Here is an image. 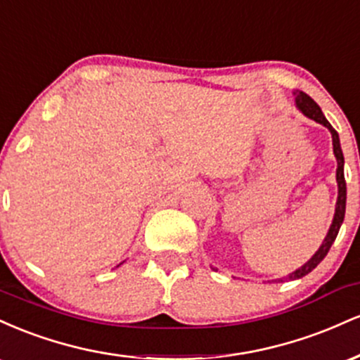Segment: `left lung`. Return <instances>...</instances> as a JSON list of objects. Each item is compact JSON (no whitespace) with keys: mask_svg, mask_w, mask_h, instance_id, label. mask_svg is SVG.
Wrapping results in <instances>:
<instances>
[{"mask_svg":"<svg viewBox=\"0 0 360 360\" xmlns=\"http://www.w3.org/2000/svg\"><path fill=\"white\" fill-rule=\"evenodd\" d=\"M295 103H296V108H298L301 113L304 115V117H308L309 120H313V122L320 123V125L326 127L330 130V134H332V143H333V154H335V159H337V186H338V196H337V205H335V214H333V220H332V225H330L328 229V233H326V237L323 238V242H321L320 249H318L315 254L311 255V259L308 260V262H304L303 266L298 267L295 272H291V274L286 276V278H279V279H274L278 281V283H283L284 279H289V281H295V279H301L303 276H307L308 272H311L318 264L321 262V260L325 259V255L328 254L330 247H332V243L335 242L337 235H338V230H340L342 223H344V217H345V201H347V184H345V176H344V154H342V147H340V139H338V134L337 130L333 128L332 125L328 123V120L325 118L323 111H321L320 106L316 105L315 101L311 100V98L308 96L307 93H303V91H298L296 89L295 93ZM214 269V267H212ZM217 271V269H214Z\"/></svg>","mask_w":360,"mask_h":360,"instance_id":"obj_1","label":"left lung"}]
</instances>
